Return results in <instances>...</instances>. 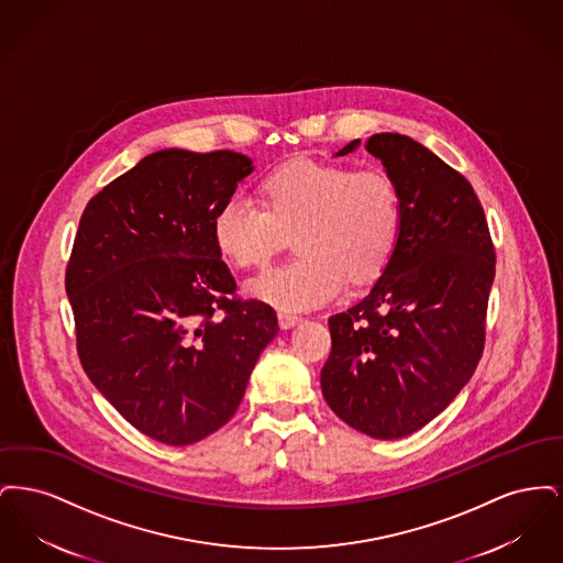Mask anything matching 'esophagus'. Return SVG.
I'll return each mask as SVG.
<instances>
[{"mask_svg": "<svg viewBox=\"0 0 563 563\" xmlns=\"http://www.w3.org/2000/svg\"><path fill=\"white\" fill-rule=\"evenodd\" d=\"M297 322H301V317L291 314V312H278V324H280L283 329H291Z\"/></svg>", "mask_w": 563, "mask_h": 563, "instance_id": "obj_1", "label": "esophagus"}]
</instances>
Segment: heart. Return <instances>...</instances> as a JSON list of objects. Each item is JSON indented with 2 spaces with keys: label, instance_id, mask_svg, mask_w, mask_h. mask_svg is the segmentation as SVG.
Segmentation results:
<instances>
[{
  "label": "heart",
  "instance_id": "b5f03b06",
  "mask_svg": "<svg viewBox=\"0 0 563 563\" xmlns=\"http://www.w3.org/2000/svg\"><path fill=\"white\" fill-rule=\"evenodd\" d=\"M262 206L234 194L213 217L223 260L260 268L295 232L297 260L246 283V291L283 310H310L344 294L349 278L367 283L390 262L401 236V194L375 166L294 161L262 184Z\"/></svg>",
  "mask_w": 563,
  "mask_h": 563
}]
</instances>
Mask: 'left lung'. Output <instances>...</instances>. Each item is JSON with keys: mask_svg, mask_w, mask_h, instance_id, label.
Listing matches in <instances>:
<instances>
[{"mask_svg": "<svg viewBox=\"0 0 563 563\" xmlns=\"http://www.w3.org/2000/svg\"><path fill=\"white\" fill-rule=\"evenodd\" d=\"M365 150L399 188L401 236L372 291L329 319L322 397L352 429L401 439L475 374L496 253L475 189L450 164L399 133L374 134Z\"/></svg>", "mask_w": 563, "mask_h": 563, "instance_id": "1", "label": "left lung"}]
</instances>
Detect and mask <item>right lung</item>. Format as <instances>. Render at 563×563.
<instances>
[{
  "label": "right lung",
  "instance_id": "1",
  "mask_svg": "<svg viewBox=\"0 0 563 563\" xmlns=\"http://www.w3.org/2000/svg\"><path fill=\"white\" fill-rule=\"evenodd\" d=\"M251 170L230 150H161L81 213L65 274L81 367L126 422L166 445L221 429L278 333L268 303L234 297L213 241L217 209Z\"/></svg>",
  "mask_w": 563,
  "mask_h": 563
}]
</instances>
